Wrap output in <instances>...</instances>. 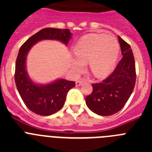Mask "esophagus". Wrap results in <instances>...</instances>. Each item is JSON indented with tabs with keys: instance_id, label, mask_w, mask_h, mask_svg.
Wrapping results in <instances>:
<instances>
[{
	"instance_id": "34e87169",
	"label": "esophagus",
	"mask_w": 152,
	"mask_h": 152,
	"mask_svg": "<svg viewBox=\"0 0 152 152\" xmlns=\"http://www.w3.org/2000/svg\"><path fill=\"white\" fill-rule=\"evenodd\" d=\"M84 82H85V80H77V81H76V86H77V87H79V86L81 85V84H82Z\"/></svg>"
}]
</instances>
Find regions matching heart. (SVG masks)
Listing matches in <instances>:
<instances>
[{"label":"heart","mask_w":152,"mask_h":152,"mask_svg":"<svg viewBox=\"0 0 152 152\" xmlns=\"http://www.w3.org/2000/svg\"><path fill=\"white\" fill-rule=\"evenodd\" d=\"M72 69L78 73L88 62L90 72L96 77H106L113 68L118 58L119 45L114 37L106 34L85 35L74 47Z\"/></svg>","instance_id":"obj_1"}]
</instances>
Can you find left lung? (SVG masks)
I'll list each match as a JSON object with an SVG mask.
<instances>
[{"mask_svg": "<svg viewBox=\"0 0 152 152\" xmlns=\"http://www.w3.org/2000/svg\"><path fill=\"white\" fill-rule=\"evenodd\" d=\"M123 58L116 68L101 83L92 84L93 91L86 97L88 108L100 116H111L121 110L135 84V64L131 47L119 36Z\"/></svg>", "mask_w": 152, "mask_h": 152, "instance_id": "obj_1", "label": "left lung"}]
</instances>
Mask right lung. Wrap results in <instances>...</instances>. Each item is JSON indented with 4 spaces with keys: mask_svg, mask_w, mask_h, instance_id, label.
Here are the masks:
<instances>
[{
    "mask_svg": "<svg viewBox=\"0 0 152 152\" xmlns=\"http://www.w3.org/2000/svg\"><path fill=\"white\" fill-rule=\"evenodd\" d=\"M72 35L69 29L45 28L28 39L19 50L14 75L17 91L29 110L40 116H49L60 110L64 106L67 94L75 87V82L60 78L46 84L34 83L26 68L28 52L36 42L42 40H58L67 45Z\"/></svg>",
    "mask_w": 152,
    "mask_h": 152,
    "instance_id": "1",
    "label": "right lung"
}]
</instances>
